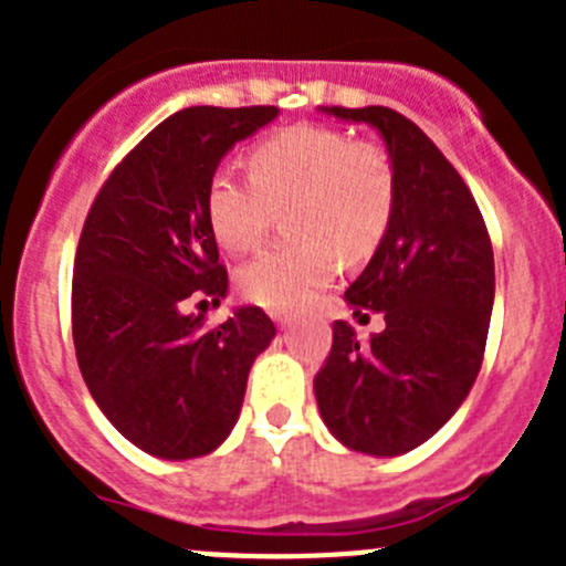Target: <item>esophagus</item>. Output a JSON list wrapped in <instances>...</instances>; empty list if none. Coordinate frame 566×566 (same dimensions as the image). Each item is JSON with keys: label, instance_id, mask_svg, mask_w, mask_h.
Returning <instances> with one entry per match:
<instances>
[{"label": "esophagus", "instance_id": "1", "mask_svg": "<svg viewBox=\"0 0 566 566\" xmlns=\"http://www.w3.org/2000/svg\"><path fill=\"white\" fill-rule=\"evenodd\" d=\"M273 319H276V325L282 331H287L290 325H293V315H284V312H276V315H273Z\"/></svg>", "mask_w": 566, "mask_h": 566}]
</instances>
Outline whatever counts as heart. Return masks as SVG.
Returning a JSON list of instances; mask_svg holds the SVG:
<instances>
[{"mask_svg": "<svg viewBox=\"0 0 566 566\" xmlns=\"http://www.w3.org/2000/svg\"><path fill=\"white\" fill-rule=\"evenodd\" d=\"M251 177L219 167L205 210L216 241L232 254L254 249L276 210L298 238L273 243L238 271L243 298L265 310H295L334 276L336 254H369L394 210V169L373 142H350L325 125H293L251 150Z\"/></svg>", "mask_w": 566, "mask_h": 566, "instance_id": "1", "label": "heart"}]
</instances>
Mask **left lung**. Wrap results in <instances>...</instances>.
<instances>
[{
    "instance_id": "obj_1",
    "label": "left lung",
    "mask_w": 566,
    "mask_h": 566,
    "mask_svg": "<svg viewBox=\"0 0 566 566\" xmlns=\"http://www.w3.org/2000/svg\"><path fill=\"white\" fill-rule=\"evenodd\" d=\"M369 125L394 169V210L373 260L347 287L358 317L386 328L361 342L345 319L315 378L319 419L353 452L397 458L430 441L482 367L495 298L488 227L458 169L419 125L386 106H317Z\"/></svg>"
}]
</instances>
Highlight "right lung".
<instances>
[{"label":"right lung","instance_id":"1","mask_svg":"<svg viewBox=\"0 0 566 566\" xmlns=\"http://www.w3.org/2000/svg\"><path fill=\"white\" fill-rule=\"evenodd\" d=\"M279 117L276 106H191L114 169L84 221L73 268L78 369L114 430L161 460L216 452L241 416L271 317L238 306L219 328L186 315L193 293L227 298L205 191L221 158Z\"/></svg>","mask_w":566,"mask_h":566}]
</instances>
